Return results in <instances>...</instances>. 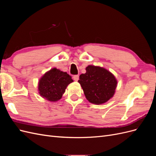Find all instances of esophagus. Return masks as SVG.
<instances>
[{
  "instance_id": "obj_1",
  "label": "esophagus",
  "mask_w": 156,
  "mask_h": 156,
  "mask_svg": "<svg viewBox=\"0 0 156 156\" xmlns=\"http://www.w3.org/2000/svg\"><path fill=\"white\" fill-rule=\"evenodd\" d=\"M79 76L78 75H73V79H74V81H77L79 80Z\"/></svg>"
}]
</instances>
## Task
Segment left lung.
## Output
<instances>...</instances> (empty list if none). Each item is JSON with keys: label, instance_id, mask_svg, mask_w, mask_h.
Wrapping results in <instances>:
<instances>
[{"label": "left lung", "instance_id": "8db88e82", "mask_svg": "<svg viewBox=\"0 0 156 156\" xmlns=\"http://www.w3.org/2000/svg\"><path fill=\"white\" fill-rule=\"evenodd\" d=\"M78 82L87 100L96 105L109 100L114 96L117 86V80L109 71L92 65L86 68V73L80 75Z\"/></svg>", "mask_w": 156, "mask_h": 156}]
</instances>
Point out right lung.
I'll list each match as a JSON object with an SVG mask.
<instances>
[{
	"mask_svg": "<svg viewBox=\"0 0 156 156\" xmlns=\"http://www.w3.org/2000/svg\"><path fill=\"white\" fill-rule=\"evenodd\" d=\"M73 81L72 77L66 72L54 68L39 80V94L49 101H57L62 98L68 84Z\"/></svg>",
	"mask_w": 156,
	"mask_h": 156,
	"instance_id": "add662e5",
	"label": "right lung"
}]
</instances>
